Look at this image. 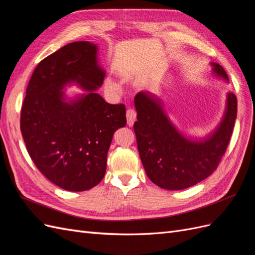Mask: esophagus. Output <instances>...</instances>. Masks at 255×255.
Here are the masks:
<instances>
[{
	"instance_id": "1",
	"label": "esophagus",
	"mask_w": 255,
	"mask_h": 255,
	"mask_svg": "<svg viewBox=\"0 0 255 255\" xmlns=\"http://www.w3.org/2000/svg\"><path fill=\"white\" fill-rule=\"evenodd\" d=\"M127 119H128V126L133 127L134 122L136 120V112L134 110H128L127 111Z\"/></svg>"
}]
</instances>
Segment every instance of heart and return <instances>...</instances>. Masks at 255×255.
I'll use <instances>...</instances> for the list:
<instances>
[{
	"label": "heart",
	"instance_id": "1",
	"mask_svg": "<svg viewBox=\"0 0 255 255\" xmlns=\"http://www.w3.org/2000/svg\"><path fill=\"white\" fill-rule=\"evenodd\" d=\"M106 86L109 87L111 90H114V91H119L120 90V85L116 82V81H114L113 79H107L106 80Z\"/></svg>",
	"mask_w": 255,
	"mask_h": 255
}]
</instances>
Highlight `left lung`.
<instances>
[{"label": "left lung", "mask_w": 255, "mask_h": 255, "mask_svg": "<svg viewBox=\"0 0 255 255\" xmlns=\"http://www.w3.org/2000/svg\"><path fill=\"white\" fill-rule=\"evenodd\" d=\"M213 74L229 82L220 65L212 63ZM137 121L134 123L137 148L149 179L168 190H181L203 181L217 168L233 133L237 99L228 92L222 120L211 134L194 139L187 137L169 119L165 104L150 91L134 98Z\"/></svg>", "instance_id": "left-lung-1"}]
</instances>
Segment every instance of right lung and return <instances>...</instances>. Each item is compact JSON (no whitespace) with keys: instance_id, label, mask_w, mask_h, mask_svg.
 I'll list each match as a JSON object with an SVG mask.
<instances>
[{"instance_id":"obj_1","label":"right lung","mask_w":255,"mask_h":255,"mask_svg":"<svg viewBox=\"0 0 255 255\" xmlns=\"http://www.w3.org/2000/svg\"><path fill=\"white\" fill-rule=\"evenodd\" d=\"M104 76L98 45L76 41L41 60L27 85L23 139L39 171L63 189L84 191L102 181L113 135L127 125L125 104L97 94ZM71 83L85 94L68 100L63 89Z\"/></svg>"}]
</instances>
